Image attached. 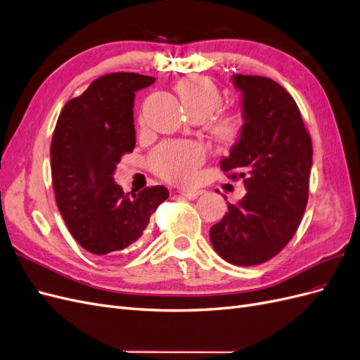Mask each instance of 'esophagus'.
I'll return each mask as SVG.
<instances>
[{"instance_id":"34e87169","label":"esophagus","mask_w":360,"mask_h":360,"mask_svg":"<svg viewBox=\"0 0 360 360\" xmlns=\"http://www.w3.org/2000/svg\"><path fill=\"white\" fill-rule=\"evenodd\" d=\"M179 193L183 195V197H186L188 200H195V198L200 197L202 191H200V189H181V191H179Z\"/></svg>"}]
</instances>
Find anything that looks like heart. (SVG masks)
<instances>
[{
    "label": "heart",
    "instance_id": "obj_1",
    "mask_svg": "<svg viewBox=\"0 0 360 360\" xmlns=\"http://www.w3.org/2000/svg\"><path fill=\"white\" fill-rule=\"evenodd\" d=\"M184 110L192 118H207L222 106L224 97L217 85L205 76L189 75L181 78L176 86ZM207 130L214 144L219 147L234 146L242 135V118L233 112L216 114L209 118ZM204 160V150L183 141V143L163 144L150 158L153 171L171 183H191L195 171Z\"/></svg>",
    "mask_w": 360,
    "mask_h": 360
}]
</instances>
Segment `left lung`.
Returning <instances> with one entry per match:
<instances>
[{"instance_id": "1", "label": "left lung", "mask_w": 360, "mask_h": 360, "mask_svg": "<svg viewBox=\"0 0 360 360\" xmlns=\"http://www.w3.org/2000/svg\"><path fill=\"white\" fill-rule=\"evenodd\" d=\"M242 135L221 169L243 179L246 195L210 228L213 249L236 266H257L291 240L308 204L312 143L290 93L264 76L234 75Z\"/></svg>"}]
</instances>
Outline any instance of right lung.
Wrapping results in <instances>:
<instances>
[{"label": "right lung", "instance_id": "obj_1", "mask_svg": "<svg viewBox=\"0 0 360 360\" xmlns=\"http://www.w3.org/2000/svg\"><path fill=\"white\" fill-rule=\"evenodd\" d=\"M156 79L108 73L64 105L51 143L52 186L70 234L96 255L136 242L150 216L169 197L163 186L129 197L114 183L117 163L135 148V91Z\"/></svg>", "mask_w": 360, "mask_h": 360}]
</instances>
